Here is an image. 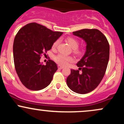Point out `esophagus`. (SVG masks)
Masks as SVG:
<instances>
[{
  "label": "esophagus",
  "mask_w": 124,
  "mask_h": 124,
  "mask_svg": "<svg viewBox=\"0 0 124 124\" xmlns=\"http://www.w3.org/2000/svg\"><path fill=\"white\" fill-rule=\"evenodd\" d=\"M58 69H63V66H60V65H58Z\"/></svg>",
  "instance_id": "obj_1"
}]
</instances>
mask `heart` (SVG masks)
<instances>
[{
	"label": "heart",
	"instance_id": "b5f03b06",
	"mask_svg": "<svg viewBox=\"0 0 124 124\" xmlns=\"http://www.w3.org/2000/svg\"><path fill=\"white\" fill-rule=\"evenodd\" d=\"M67 41L69 43L70 47L72 49H73L74 51L76 53H79V51L77 48L79 46V41L75 38L72 37L67 38ZM58 44H59V40L55 41L52 44V48L53 49L56 48L57 47ZM72 60H73V58L71 56H67V55H63V54H58L55 57V61H56V63H58L59 65H62V66H65V65H68V63L69 62H71Z\"/></svg>",
	"mask_w": 124,
	"mask_h": 124
}]
</instances>
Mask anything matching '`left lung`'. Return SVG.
<instances>
[{
    "mask_svg": "<svg viewBox=\"0 0 124 124\" xmlns=\"http://www.w3.org/2000/svg\"><path fill=\"white\" fill-rule=\"evenodd\" d=\"M73 34L85 41L86 52L76 64L79 70L71 69L66 83L75 93L86 94L96 89L104 76L109 60V45L106 36L99 30L83 29L73 32Z\"/></svg>",
    "mask_w": 124,
    "mask_h": 124,
    "instance_id": "obj_1",
    "label": "left lung"
}]
</instances>
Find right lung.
<instances>
[{
    "label": "right lung",
    "instance_id": "right-lung-1",
    "mask_svg": "<svg viewBox=\"0 0 124 124\" xmlns=\"http://www.w3.org/2000/svg\"><path fill=\"white\" fill-rule=\"evenodd\" d=\"M63 32L53 31L35 23L18 31L13 42L16 71L23 85L31 90H40L51 83L58 67L53 61L40 62L41 55L50 50Z\"/></svg>",
    "mask_w": 124,
    "mask_h": 124
}]
</instances>
